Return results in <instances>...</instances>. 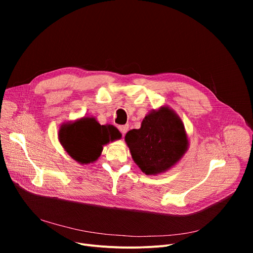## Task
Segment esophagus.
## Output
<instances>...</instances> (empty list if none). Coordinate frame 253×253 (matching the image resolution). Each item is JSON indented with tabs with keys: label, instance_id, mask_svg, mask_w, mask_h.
I'll use <instances>...</instances> for the list:
<instances>
[{
	"label": "esophagus",
	"instance_id": "obj_1",
	"mask_svg": "<svg viewBox=\"0 0 253 253\" xmlns=\"http://www.w3.org/2000/svg\"><path fill=\"white\" fill-rule=\"evenodd\" d=\"M128 128H129V126H128V125H123V126H119V130H120V131H121V133H122L123 135H125V133H126V132H127Z\"/></svg>",
	"mask_w": 253,
	"mask_h": 253
}]
</instances>
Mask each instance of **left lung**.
Segmentation results:
<instances>
[{"label":"left lung","instance_id":"left-lung-1","mask_svg":"<svg viewBox=\"0 0 253 253\" xmlns=\"http://www.w3.org/2000/svg\"><path fill=\"white\" fill-rule=\"evenodd\" d=\"M125 141L133 161L147 175L168 171L189 149V138L181 119L167 105L150 112L139 129L127 132Z\"/></svg>","mask_w":253,"mask_h":253}]
</instances>
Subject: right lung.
<instances>
[{
    "label": "right lung",
    "instance_id": "1",
    "mask_svg": "<svg viewBox=\"0 0 253 253\" xmlns=\"http://www.w3.org/2000/svg\"><path fill=\"white\" fill-rule=\"evenodd\" d=\"M121 137L122 134L115 126L100 125L94 117H83L63 123L58 130L62 148L81 165L97 161L104 145Z\"/></svg>",
    "mask_w": 253,
    "mask_h": 253
}]
</instances>
